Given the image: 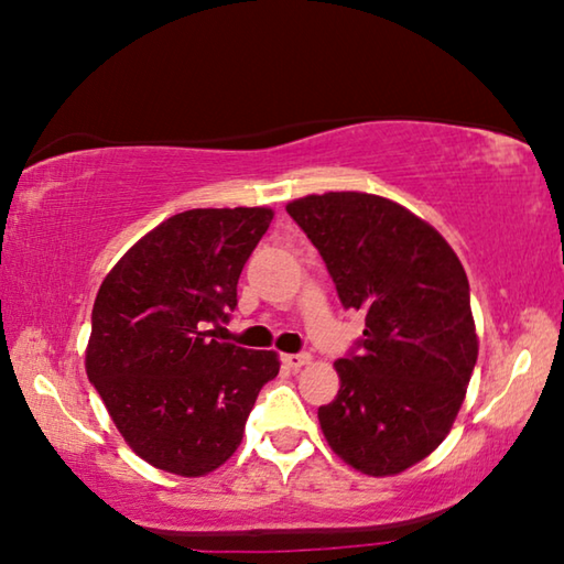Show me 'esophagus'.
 <instances>
[{
    "mask_svg": "<svg viewBox=\"0 0 564 564\" xmlns=\"http://www.w3.org/2000/svg\"><path fill=\"white\" fill-rule=\"evenodd\" d=\"M283 362L293 370H299L303 366H308L311 362V352H289V356H283Z\"/></svg>",
    "mask_w": 564,
    "mask_h": 564,
    "instance_id": "obj_1",
    "label": "esophagus"
}]
</instances>
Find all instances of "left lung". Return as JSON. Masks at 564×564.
<instances>
[{
    "label": "left lung",
    "mask_w": 564,
    "mask_h": 564,
    "mask_svg": "<svg viewBox=\"0 0 564 564\" xmlns=\"http://www.w3.org/2000/svg\"><path fill=\"white\" fill-rule=\"evenodd\" d=\"M291 214L366 330L336 360L340 390L318 408L333 453L356 470H408L445 441L477 360L470 283L423 218L358 191L295 198Z\"/></svg>",
    "instance_id": "obj_1"
}]
</instances>
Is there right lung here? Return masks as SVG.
Wrapping results in <instances>:
<instances>
[{"label":"right lung","mask_w":564,"mask_h":564,"mask_svg":"<svg viewBox=\"0 0 564 564\" xmlns=\"http://www.w3.org/2000/svg\"><path fill=\"white\" fill-rule=\"evenodd\" d=\"M271 208H191L133 243L97 293L87 376L113 425L159 470L202 477L241 445L273 350L212 338L236 308L248 256Z\"/></svg>","instance_id":"add662e5"}]
</instances>
